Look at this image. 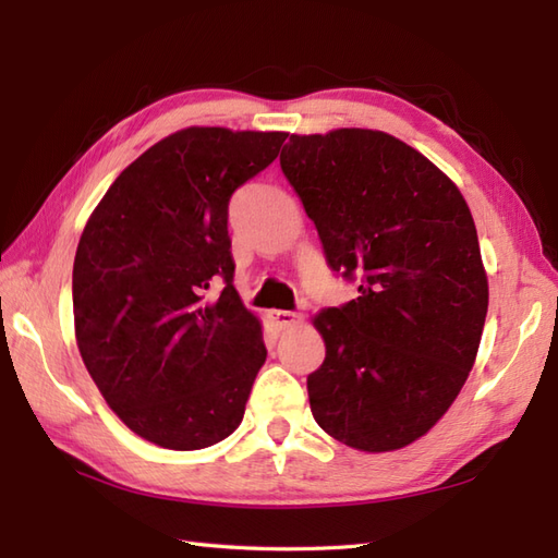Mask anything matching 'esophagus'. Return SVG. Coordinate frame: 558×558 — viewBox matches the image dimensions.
<instances>
[{"label": "esophagus", "instance_id": "34e87169", "mask_svg": "<svg viewBox=\"0 0 558 558\" xmlns=\"http://www.w3.org/2000/svg\"><path fill=\"white\" fill-rule=\"evenodd\" d=\"M268 322L276 326L278 330H282V328H290L294 324H300V314L286 312V310H270L268 312Z\"/></svg>", "mask_w": 558, "mask_h": 558}]
</instances>
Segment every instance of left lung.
Returning <instances> with one entry per match:
<instances>
[{"mask_svg": "<svg viewBox=\"0 0 558 558\" xmlns=\"http://www.w3.org/2000/svg\"><path fill=\"white\" fill-rule=\"evenodd\" d=\"M280 168L330 270L360 298L318 312L326 360L306 376L314 420L384 453L444 417L475 364L489 306L475 220L422 153L372 129L290 136Z\"/></svg>", "mask_w": 558, "mask_h": 558, "instance_id": "obj_1", "label": "left lung"}]
</instances>
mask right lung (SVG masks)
I'll return each instance as SVG.
<instances>
[{
  "instance_id": "add662e5",
  "label": "right lung",
  "mask_w": 558,
  "mask_h": 558,
  "mask_svg": "<svg viewBox=\"0 0 558 558\" xmlns=\"http://www.w3.org/2000/svg\"><path fill=\"white\" fill-rule=\"evenodd\" d=\"M286 138L182 129L117 177L81 234L71 280L81 357L117 417L150 444L208 448L244 417L266 345L232 286L228 206Z\"/></svg>"
}]
</instances>
